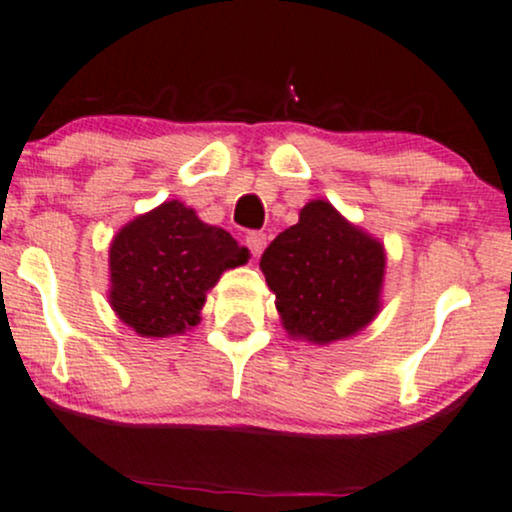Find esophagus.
Returning a JSON list of instances; mask_svg holds the SVG:
<instances>
[{
    "label": "esophagus",
    "instance_id": "esophagus-1",
    "mask_svg": "<svg viewBox=\"0 0 512 512\" xmlns=\"http://www.w3.org/2000/svg\"><path fill=\"white\" fill-rule=\"evenodd\" d=\"M268 244V237L263 232H251L249 237H246V246H249V251L254 254L256 258L263 254V249H266Z\"/></svg>",
    "mask_w": 512,
    "mask_h": 512
}]
</instances>
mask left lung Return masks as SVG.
<instances>
[{
    "label": "left lung",
    "instance_id": "obj_1",
    "mask_svg": "<svg viewBox=\"0 0 512 512\" xmlns=\"http://www.w3.org/2000/svg\"><path fill=\"white\" fill-rule=\"evenodd\" d=\"M384 246L326 200H312L261 256L285 331L331 343L365 329L380 312Z\"/></svg>",
    "mask_w": 512,
    "mask_h": 512
}]
</instances>
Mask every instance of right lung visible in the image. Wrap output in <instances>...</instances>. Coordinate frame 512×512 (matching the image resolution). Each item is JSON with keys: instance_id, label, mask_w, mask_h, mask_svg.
<instances>
[{"instance_id": "right-lung-1", "label": "right lung", "mask_w": 512, "mask_h": 512, "mask_svg": "<svg viewBox=\"0 0 512 512\" xmlns=\"http://www.w3.org/2000/svg\"><path fill=\"white\" fill-rule=\"evenodd\" d=\"M249 261V251L195 210L166 200L116 234L108 254L111 300L120 321L140 336H174L200 321L205 292Z\"/></svg>"}]
</instances>
